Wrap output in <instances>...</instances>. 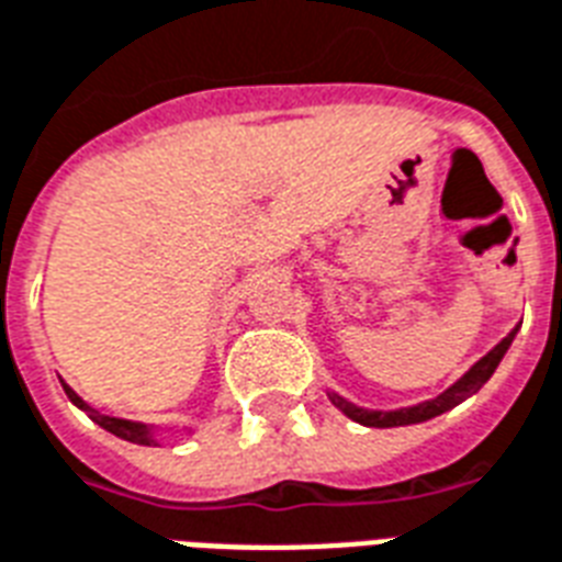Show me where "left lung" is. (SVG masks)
I'll use <instances>...</instances> for the list:
<instances>
[{
  "label": "left lung",
  "instance_id": "1",
  "mask_svg": "<svg viewBox=\"0 0 562 562\" xmlns=\"http://www.w3.org/2000/svg\"><path fill=\"white\" fill-rule=\"evenodd\" d=\"M519 328L521 325H516V328H513L510 334L495 346V349L486 351L484 358L469 369L467 375H460L454 384L448 386V390H442V393L428 398V402L411 404V407H395V411H372V407H358V404L349 402V398H342V395L334 393V390H328V398L337 411L346 413V416H349L351 422H358V425H367V428H402V425H419V422L434 419V416H439V413L451 411V407H458L460 402L472 398V395H475L477 390L493 378V372L498 369V363H502V358L507 355V349H510V342L516 340Z\"/></svg>",
  "mask_w": 562,
  "mask_h": 562
}]
</instances>
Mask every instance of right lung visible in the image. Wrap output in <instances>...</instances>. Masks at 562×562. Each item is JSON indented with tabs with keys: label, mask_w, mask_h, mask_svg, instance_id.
<instances>
[{
	"label": "right lung",
	"mask_w": 562,
	"mask_h": 562,
	"mask_svg": "<svg viewBox=\"0 0 562 562\" xmlns=\"http://www.w3.org/2000/svg\"><path fill=\"white\" fill-rule=\"evenodd\" d=\"M64 384V381H60ZM64 393H67V398L72 404H76L78 411H85L90 419L99 425V428H104L108 434H114V437L125 439V442H137V446H160L158 439V425H146V422H132V419H116V416H102L99 411H93L90 404L81 398V395L72 390V386L64 384ZM187 434H193V430L187 428Z\"/></svg>",
	"instance_id": "add662e5"
}]
</instances>
